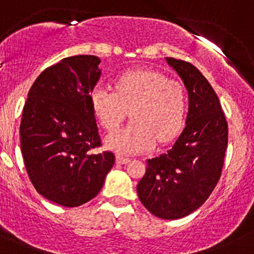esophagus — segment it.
<instances>
[{
    "instance_id": "34e87169",
    "label": "esophagus",
    "mask_w": 254,
    "mask_h": 254,
    "mask_svg": "<svg viewBox=\"0 0 254 254\" xmlns=\"http://www.w3.org/2000/svg\"><path fill=\"white\" fill-rule=\"evenodd\" d=\"M129 160H130V159L129 158H126V156H122V155H117L116 156V163L117 164H121V165L129 163Z\"/></svg>"
}]
</instances>
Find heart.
I'll return each instance as SVG.
<instances>
[{
    "instance_id": "1",
    "label": "heart",
    "mask_w": 254,
    "mask_h": 254,
    "mask_svg": "<svg viewBox=\"0 0 254 254\" xmlns=\"http://www.w3.org/2000/svg\"><path fill=\"white\" fill-rule=\"evenodd\" d=\"M116 93L98 85L89 100L94 115L104 128L120 127L129 110L128 126L111 133L106 146L119 154H137L176 135L184 122L186 93L181 83L167 79L154 70L138 69L125 73L117 79Z\"/></svg>"
}]
</instances>
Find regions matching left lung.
<instances>
[{"mask_svg":"<svg viewBox=\"0 0 254 254\" xmlns=\"http://www.w3.org/2000/svg\"><path fill=\"white\" fill-rule=\"evenodd\" d=\"M165 60L187 89L188 112L171 148L146 160L137 193L153 215L176 220L197 210L218 184L227 148V122L204 75L188 62Z\"/></svg>","mask_w":254,"mask_h":254,"instance_id":"1","label":"left lung"}]
</instances>
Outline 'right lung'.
<instances>
[{
	"mask_svg": "<svg viewBox=\"0 0 254 254\" xmlns=\"http://www.w3.org/2000/svg\"><path fill=\"white\" fill-rule=\"evenodd\" d=\"M100 59L79 55L64 59L36 78L20 122V149L39 194L73 208L93 199L115 164L101 145L91 90L101 77Z\"/></svg>",
	"mask_w": 254,
	"mask_h": 254,
	"instance_id": "obj_1",
	"label": "right lung"
}]
</instances>
